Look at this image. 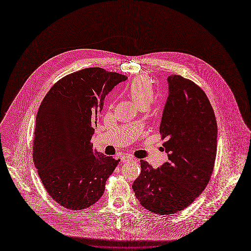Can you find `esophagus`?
<instances>
[{"instance_id": "esophagus-1", "label": "esophagus", "mask_w": 251, "mask_h": 251, "mask_svg": "<svg viewBox=\"0 0 251 251\" xmlns=\"http://www.w3.org/2000/svg\"><path fill=\"white\" fill-rule=\"evenodd\" d=\"M121 160H122V162H123V163H127V162L132 161L133 159H132L131 157H129V156H123V157L121 158Z\"/></svg>"}]
</instances>
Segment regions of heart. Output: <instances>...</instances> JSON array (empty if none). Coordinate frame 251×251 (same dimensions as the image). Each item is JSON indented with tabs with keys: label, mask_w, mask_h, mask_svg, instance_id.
<instances>
[{
	"label": "heart",
	"mask_w": 251,
	"mask_h": 251,
	"mask_svg": "<svg viewBox=\"0 0 251 251\" xmlns=\"http://www.w3.org/2000/svg\"><path fill=\"white\" fill-rule=\"evenodd\" d=\"M128 95L138 106L149 105L154 98V87L151 80L144 75L135 77L127 88Z\"/></svg>",
	"instance_id": "1"
}]
</instances>
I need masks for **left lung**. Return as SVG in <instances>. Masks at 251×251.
Masks as SVG:
<instances>
[{
    "instance_id": "obj_1",
    "label": "left lung",
    "mask_w": 251,
    "mask_h": 251,
    "mask_svg": "<svg viewBox=\"0 0 251 251\" xmlns=\"http://www.w3.org/2000/svg\"><path fill=\"white\" fill-rule=\"evenodd\" d=\"M168 82L160 133L169 161L153 169L141 160V173L132 184L140 204L158 215L177 213L200 195L217 153V122L205 92L180 75H170Z\"/></svg>"
}]
</instances>
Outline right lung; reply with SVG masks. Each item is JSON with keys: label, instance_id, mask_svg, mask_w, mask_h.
<instances>
[{"label": "right lung", "instance_id": "1", "mask_svg": "<svg viewBox=\"0 0 251 251\" xmlns=\"http://www.w3.org/2000/svg\"><path fill=\"white\" fill-rule=\"evenodd\" d=\"M127 76L87 68L57 81L39 107L33 162L50 196L71 210H82L103 195L120 160L93 150L91 138L106 95Z\"/></svg>", "mask_w": 251, "mask_h": 251}]
</instances>
